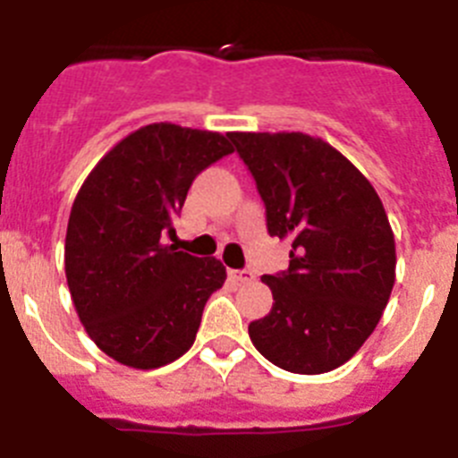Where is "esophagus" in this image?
<instances>
[{"instance_id": "1", "label": "esophagus", "mask_w": 458, "mask_h": 458, "mask_svg": "<svg viewBox=\"0 0 458 458\" xmlns=\"http://www.w3.org/2000/svg\"><path fill=\"white\" fill-rule=\"evenodd\" d=\"M232 277L236 279V282H241V284H248V282H252V279H254V273L250 268L232 270Z\"/></svg>"}]
</instances>
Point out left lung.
<instances>
[{"label": "left lung", "instance_id": "8db88e82", "mask_svg": "<svg viewBox=\"0 0 458 458\" xmlns=\"http://www.w3.org/2000/svg\"><path fill=\"white\" fill-rule=\"evenodd\" d=\"M257 181L270 236L289 238V270L264 275L268 317L257 351L291 374L333 371L374 333L394 286V233L374 185L305 132H229Z\"/></svg>", "mask_w": 458, "mask_h": 458}]
</instances>
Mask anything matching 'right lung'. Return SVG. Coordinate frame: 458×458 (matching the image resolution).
<instances>
[{"instance_id": "right-lung-1", "label": "right lung", "mask_w": 458, "mask_h": 458, "mask_svg": "<svg viewBox=\"0 0 458 458\" xmlns=\"http://www.w3.org/2000/svg\"><path fill=\"white\" fill-rule=\"evenodd\" d=\"M233 153L220 132L151 123L121 140L72 201L66 279L103 353L135 369L174 362L194 344L204 305L226 279L216 257L165 245L197 174Z\"/></svg>"}]
</instances>
